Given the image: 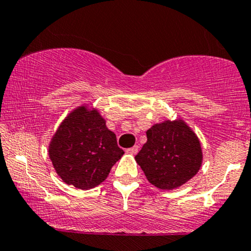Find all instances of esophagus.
<instances>
[{
  "label": "esophagus",
  "instance_id": "1",
  "mask_svg": "<svg viewBox=\"0 0 251 251\" xmlns=\"http://www.w3.org/2000/svg\"><path fill=\"white\" fill-rule=\"evenodd\" d=\"M138 150H139L138 146H133V147H131V149L126 150V152H127L128 154H137Z\"/></svg>",
  "mask_w": 251,
  "mask_h": 251
}]
</instances>
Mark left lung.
Segmentation results:
<instances>
[{
  "mask_svg": "<svg viewBox=\"0 0 251 251\" xmlns=\"http://www.w3.org/2000/svg\"><path fill=\"white\" fill-rule=\"evenodd\" d=\"M146 134L147 141L135 161L156 188H177L200 170L203 159L200 140L182 119L155 124Z\"/></svg>",
  "mask_w": 251,
  "mask_h": 251,
  "instance_id": "left-lung-1",
  "label": "left lung"
}]
</instances>
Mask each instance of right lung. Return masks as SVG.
I'll list each match as a JSON object with an SVG mask.
<instances>
[{
  "mask_svg": "<svg viewBox=\"0 0 251 251\" xmlns=\"http://www.w3.org/2000/svg\"><path fill=\"white\" fill-rule=\"evenodd\" d=\"M123 154L116 134L106 127L99 111L87 104L65 117L49 144V156L58 176L83 191L100 185Z\"/></svg>",
  "mask_w": 251,
  "mask_h": 251,
  "instance_id": "obj_1",
  "label": "right lung"
}]
</instances>
